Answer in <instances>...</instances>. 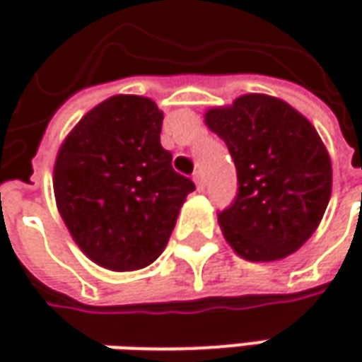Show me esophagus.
I'll return each instance as SVG.
<instances>
[{
  "label": "esophagus",
  "mask_w": 362,
  "mask_h": 362,
  "mask_svg": "<svg viewBox=\"0 0 362 362\" xmlns=\"http://www.w3.org/2000/svg\"><path fill=\"white\" fill-rule=\"evenodd\" d=\"M193 181H195V187H197V191H203V189H205V181H203L202 171H197V173L193 175Z\"/></svg>",
  "instance_id": "1"
}]
</instances>
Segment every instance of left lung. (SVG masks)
Returning a JSON list of instances; mask_svg holds the SVG:
<instances>
[{"label":"left lung","instance_id":"1","mask_svg":"<svg viewBox=\"0 0 362 362\" xmlns=\"http://www.w3.org/2000/svg\"><path fill=\"white\" fill-rule=\"evenodd\" d=\"M203 120L238 169V197L217 217L226 242L247 262L294 254L320 226L332 191L330 155L313 122L257 92L207 108Z\"/></svg>","mask_w":362,"mask_h":362}]
</instances>
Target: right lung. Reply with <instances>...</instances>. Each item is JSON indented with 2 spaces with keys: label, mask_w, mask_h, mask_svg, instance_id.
<instances>
[{
  "label": "right lung",
  "mask_w": 362,
  "mask_h": 362,
  "mask_svg": "<svg viewBox=\"0 0 362 362\" xmlns=\"http://www.w3.org/2000/svg\"><path fill=\"white\" fill-rule=\"evenodd\" d=\"M163 110L115 94L68 132L54 163V197L72 240L100 268L141 270L163 254L195 189L160 146Z\"/></svg>",
  "instance_id": "add662e5"
}]
</instances>
